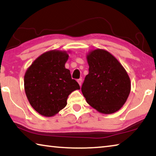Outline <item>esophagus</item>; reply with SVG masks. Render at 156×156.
<instances>
[{
    "mask_svg": "<svg viewBox=\"0 0 156 156\" xmlns=\"http://www.w3.org/2000/svg\"><path fill=\"white\" fill-rule=\"evenodd\" d=\"M77 82L78 83L79 85L81 86V84H82V82H83V80H82V79H81V78H80V79H78V80H77Z\"/></svg>",
    "mask_w": 156,
    "mask_h": 156,
    "instance_id": "34e87169",
    "label": "esophagus"
}]
</instances>
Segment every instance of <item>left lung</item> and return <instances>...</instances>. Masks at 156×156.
<instances>
[{"label": "left lung", "instance_id": "8db88e82", "mask_svg": "<svg viewBox=\"0 0 156 156\" xmlns=\"http://www.w3.org/2000/svg\"><path fill=\"white\" fill-rule=\"evenodd\" d=\"M89 73L81 90L87 103L100 113L117 112L127 100L131 81L125 68L106 50L97 49L87 56Z\"/></svg>", "mask_w": 156, "mask_h": 156}]
</instances>
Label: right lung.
<instances>
[{
  "label": "right lung",
  "instance_id": "1",
  "mask_svg": "<svg viewBox=\"0 0 156 156\" xmlns=\"http://www.w3.org/2000/svg\"><path fill=\"white\" fill-rule=\"evenodd\" d=\"M68 58L66 51L51 50L37 58L26 71V96L31 107L42 115H56L67 105L69 95L80 89L65 67Z\"/></svg>",
  "mask_w": 156,
  "mask_h": 156
}]
</instances>
